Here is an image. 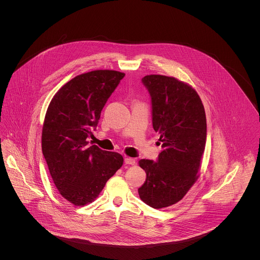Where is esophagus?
I'll use <instances>...</instances> for the list:
<instances>
[{
  "mask_svg": "<svg viewBox=\"0 0 260 260\" xmlns=\"http://www.w3.org/2000/svg\"><path fill=\"white\" fill-rule=\"evenodd\" d=\"M125 163L126 164H129V165H134L135 163H136V161H135V159H133V158H130V157H127V158H125Z\"/></svg>",
  "mask_w": 260,
  "mask_h": 260,
  "instance_id": "obj_1",
  "label": "esophagus"
}]
</instances>
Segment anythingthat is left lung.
<instances>
[{
	"instance_id": "8db88e82",
	"label": "left lung",
	"mask_w": 260,
	"mask_h": 260,
	"mask_svg": "<svg viewBox=\"0 0 260 260\" xmlns=\"http://www.w3.org/2000/svg\"><path fill=\"white\" fill-rule=\"evenodd\" d=\"M142 83L151 96L152 124L162 151L157 162L139 161L146 181L138 193L147 205L160 209L179 202L198 179L206 116L199 95L187 83L163 75H147Z\"/></svg>"
}]
</instances>
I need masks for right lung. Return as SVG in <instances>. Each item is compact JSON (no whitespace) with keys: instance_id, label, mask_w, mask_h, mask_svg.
Wrapping results in <instances>:
<instances>
[{"instance_id":"right-lung-1","label":"right lung","mask_w":260,"mask_h":260,"mask_svg":"<svg viewBox=\"0 0 260 260\" xmlns=\"http://www.w3.org/2000/svg\"><path fill=\"white\" fill-rule=\"evenodd\" d=\"M125 74L78 75L54 95L42 130V151L59 193L75 206L93 202L123 164V157L89 145L107 100Z\"/></svg>"}]
</instances>
